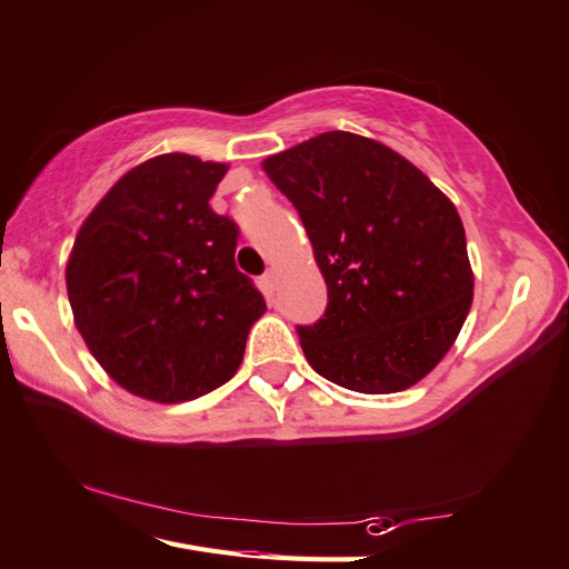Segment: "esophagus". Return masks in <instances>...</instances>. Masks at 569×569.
Returning <instances> with one entry per match:
<instances>
[{"mask_svg":"<svg viewBox=\"0 0 569 569\" xmlns=\"http://www.w3.org/2000/svg\"><path fill=\"white\" fill-rule=\"evenodd\" d=\"M261 286H263V291L268 293V296H273L276 293V273L273 271H268V273H263V278H261Z\"/></svg>","mask_w":569,"mask_h":569,"instance_id":"1","label":"esophagus"}]
</instances>
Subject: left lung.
I'll return each instance as SVG.
<instances>
[{"label":"left lung","mask_w":569,"mask_h":569,"mask_svg":"<svg viewBox=\"0 0 569 569\" xmlns=\"http://www.w3.org/2000/svg\"><path fill=\"white\" fill-rule=\"evenodd\" d=\"M261 167L296 206L328 286L323 318L298 328L308 363L368 396L416 386L472 303L456 206L398 151L350 131L318 133Z\"/></svg>","instance_id":"1"}]
</instances>
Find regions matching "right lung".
<instances>
[{
  "mask_svg": "<svg viewBox=\"0 0 569 569\" xmlns=\"http://www.w3.org/2000/svg\"><path fill=\"white\" fill-rule=\"evenodd\" d=\"M229 167L161 153L87 216L67 261L74 326L131 396L183 402L239 370L263 296L236 268L239 229L209 199Z\"/></svg>",
  "mask_w": 569,
  "mask_h": 569,
  "instance_id": "right-lung-1",
  "label": "right lung"
}]
</instances>
